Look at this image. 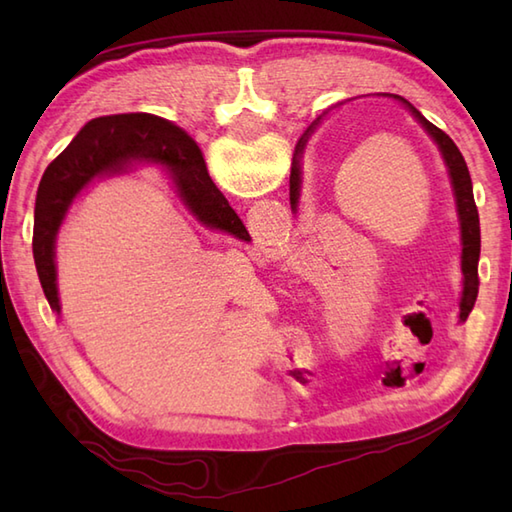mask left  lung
<instances>
[{
  "instance_id": "left-lung-1",
  "label": "left lung",
  "mask_w": 512,
  "mask_h": 512,
  "mask_svg": "<svg viewBox=\"0 0 512 512\" xmlns=\"http://www.w3.org/2000/svg\"><path fill=\"white\" fill-rule=\"evenodd\" d=\"M391 99H396L405 110L416 118L420 127L427 132V136L436 143L440 156L444 160V167H447L449 180H451V189H453V198H455V213H458V222H460V244H462V297H460V323L469 319V314L475 306L477 299V290H480V277H477V264H480V246H482V237H480V215H477V206L473 198V182H471V173L469 167H466L464 156L460 154V149L455 147L453 140L442 132L440 127L429 123L416 107H413L409 101L402 99V96L394 94ZM328 112H323V116ZM323 116H319L314 121L308 132L303 134V138L297 143L295 149V158H292V169H290V209L292 213H297L299 206V195H301V151L303 145H306V138L310 136L312 129H317V125L323 121ZM198 187L200 191L209 193L213 189V180L209 178V171H206V162L200 156L198 158Z\"/></svg>"
}]
</instances>
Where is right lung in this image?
I'll list each match as a JSON object with an SVG mask.
<instances>
[{
  "label": "right lung",
  "mask_w": 512,
  "mask_h": 512,
  "mask_svg": "<svg viewBox=\"0 0 512 512\" xmlns=\"http://www.w3.org/2000/svg\"><path fill=\"white\" fill-rule=\"evenodd\" d=\"M198 145L165 118L154 114H114L94 118L85 125L68 149L50 162L43 173L35 202V231L32 255L50 310L61 314L57 288V235L72 202L90 182L121 173L129 160H147L167 165L176 184L178 198L198 220L213 228L250 242L246 226L231 209L224 195L198 187Z\"/></svg>",
  "instance_id": "1"
}]
</instances>
